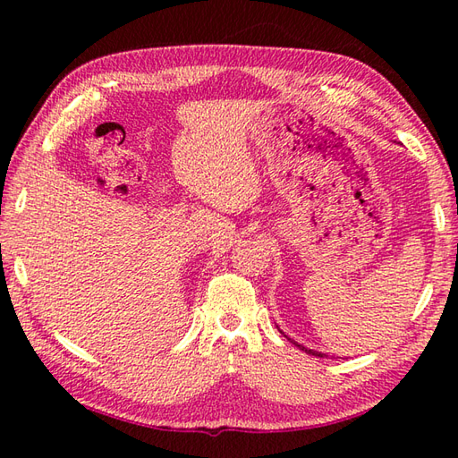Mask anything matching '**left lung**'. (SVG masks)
<instances>
[{
	"label": "left lung",
	"instance_id": "obj_1",
	"mask_svg": "<svg viewBox=\"0 0 458 458\" xmlns=\"http://www.w3.org/2000/svg\"><path fill=\"white\" fill-rule=\"evenodd\" d=\"M287 338H289V336H287ZM289 340H291V338H289ZM291 343H293L295 346H299L301 350H305V352H307V354H313V356H318V358H325V354H320V352H317V350H310V348H305L303 344H297V343H295V340H291Z\"/></svg>",
	"mask_w": 458,
	"mask_h": 458
}]
</instances>
